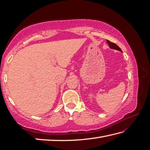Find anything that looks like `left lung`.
Instances as JSON below:
<instances>
[{
	"label": "left lung",
	"instance_id": "left-lung-1",
	"mask_svg": "<svg viewBox=\"0 0 150 150\" xmlns=\"http://www.w3.org/2000/svg\"><path fill=\"white\" fill-rule=\"evenodd\" d=\"M107 43L108 44V45H109L110 48L114 49V50H117L120 51V52H122V50H121V49L120 48V47L118 46L117 44H115V43L111 42H110V40H107Z\"/></svg>",
	"mask_w": 150,
	"mask_h": 150
}]
</instances>
